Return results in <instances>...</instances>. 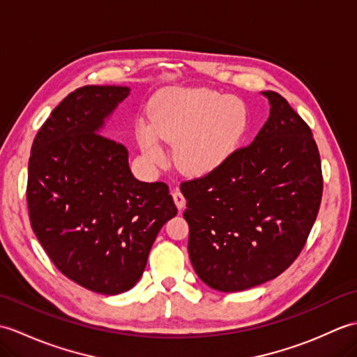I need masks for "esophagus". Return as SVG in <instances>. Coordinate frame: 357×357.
<instances>
[{
  "label": "esophagus",
  "mask_w": 357,
  "mask_h": 357,
  "mask_svg": "<svg viewBox=\"0 0 357 357\" xmlns=\"http://www.w3.org/2000/svg\"><path fill=\"white\" fill-rule=\"evenodd\" d=\"M172 196H173V201H174V204H176L178 210H183V208L185 207V198H184V195L181 193V192L178 190V188H176V190H173Z\"/></svg>",
  "instance_id": "34e87169"
}]
</instances>
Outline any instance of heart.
Listing matches in <instances>:
<instances>
[{
  "mask_svg": "<svg viewBox=\"0 0 357 357\" xmlns=\"http://www.w3.org/2000/svg\"><path fill=\"white\" fill-rule=\"evenodd\" d=\"M149 119L150 126L136 128L142 155L150 162H161V139L174 146L181 172L204 176L236 151L248 128V109L239 98L210 89H169L150 102Z\"/></svg>",
  "mask_w": 357,
  "mask_h": 357,
  "instance_id": "obj_1",
  "label": "heart"
}]
</instances>
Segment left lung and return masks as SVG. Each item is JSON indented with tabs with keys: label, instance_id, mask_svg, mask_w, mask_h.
<instances>
[{
	"label": "left lung",
	"instance_id": "1",
	"mask_svg": "<svg viewBox=\"0 0 357 357\" xmlns=\"http://www.w3.org/2000/svg\"><path fill=\"white\" fill-rule=\"evenodd\" d=\"M262 95L270 116L255 141L218 170L181 184L192 265L204 284L224 293L261 285L290 267L322 199L312 130L285 98Z\"/></svg>",
	"mask_w": 357,
	"mask_h": 357
}]
</instances>
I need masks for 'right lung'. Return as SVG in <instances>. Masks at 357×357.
Masks as SVG:
<instances>
[{"mask_svg": "<svg viewBox=\"0 0 357 357\" xmlns=\"http://www.w3.org/2000/svg\"><path fill=\"white\" fill-rule=\"evenodd\" d=\"M128 93L84 86L67 95L36 133L29 159L33 233L64 276L101 294L138 282L159 230L178 213L169 185L136 179L127 149L101 135Z\"/></svg>", "mask_w": 357, "mask_h": 357, "instance_id": "1", "label": "right lung"}]
</instances>
